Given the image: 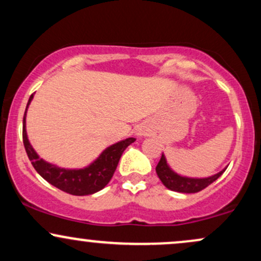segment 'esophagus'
<instances>
[{
  "instance_id": "34e87169",
  "label": "esophagus",
  "mask_w": 261,
  "mask_h": 261,
  "mask_svg": "<svg viewBox=\"0 0 261 261\" xmlns=\"http://www.w3.org/2000/svg\"><path fill=\"white\" fill-rule=\"evenodd\" d=\"M136 135H137V136H145L146 133H145V130H142V128H139V130H137Z\"/></svg>"
}]
</instances>
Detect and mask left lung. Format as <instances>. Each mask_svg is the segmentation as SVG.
Segmentation results:
<instances>
[{"mask_svg":"<svg viewBox=\"0 0 261 261\" xmlns=\"http://www.w3.org/2000/svg\"><path fill=\"white\" fill-rule=\"evenodd\" d=\"M224 170H226V168L221 170L217 174L208 176V178H188V176L176 174L174 170L168 166L163 153H162L161 160L158 162L157 167H155V172H157L158 178L163 182L164 187L168 188L169 190L184 194L199 193L202 189H205L210 184H212L215 180H217L223 174Z\"/></svg>","mask_w":261,"mask_h":261,"instance_id":"1","label":"left lung"}]
</instances>
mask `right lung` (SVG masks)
Listing matches in <instances>:
<instances>
[{
  "mask_svg": "<svg viewBox=\"0 0 261 261\" xmlns=\"http://www.w3.org/2000/svg\"><path fill=\"white\" fill-rule=\"evenodd\" d=\"M33 99V94L29 98L27 104L24 118H23V143H24L25 152L28 154L29 161L32 162L33 167L47 182L56 187L65 193L71 194L76 196L91 195L103 189L110 179L113 178L114 172L118 167L119 160H120L122 152L126 149L127 146L135 142L134 137H128L126 140H122L120 142H116L114 145L104 149L99 157L93 163L89 164L86 168L81 169H66L60 168L55 164L49 163L44 161L38 155L34 148L32 147L27 136L25 130V115L27 109Z\"/></svg>",
  "mask_w": 261,
  "mask_h": 261,
  "instance_id": "add662e5",
  "label": "right lung"
}]
</instances>
